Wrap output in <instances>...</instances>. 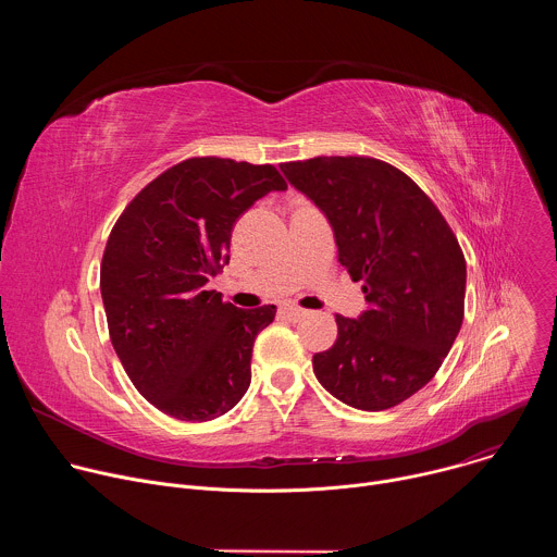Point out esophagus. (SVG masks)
Returning <instances> with one entry per match:
<instances>
[{
    "label": "esophagus",
    "mask_w": 557,
    "mask_h": 557,
    "mask_svg": "<svg viewBox=\"0 0 557 557\" xmlns=\"http://www.w3.org/2000/svg\"><path fill=\"white\" fill-rule=\"evenodd\" d=\"M282 312L288 317V320L297 322V320H301V317H304L308 310H304V308H299V306H295V304H286V306L282 308Z\"/></svg>",
    "instance_id": "1"
}]
</instances>
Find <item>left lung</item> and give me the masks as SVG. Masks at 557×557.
<instances>
[{
    "label": "left lung",
    "mask_w": 557,
    "mask_h": 557,
    "mask_svg": "<svg viewBox=\"0 0 557 557\" xmlns=\"http://www.w3.org/2000/svg\"><path fill=\"white\" fill-rule=\"evenodd\" d=\"M320 207L339 262L363 282L370 308L337 314V342L312 370L342 404L381 412L404 404L438 372L465 314L467 267L430 196L401 170L370 156H317L280 165Z\"/></svg>",
    "instance_id": "1"
}]
</instances>
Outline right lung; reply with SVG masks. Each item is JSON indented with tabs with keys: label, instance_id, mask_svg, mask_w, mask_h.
Listing matches in <instances>:
<instances>
[{
	"label": "right lung",
	"instance_id": "obj_1",
	"mask_svg": "<svg viewBox=\"0 0 557 557\" xmlns=\"http://www.w3.org/2000/svg\"><path fill=\"white\" fill-rule=\"evenodd\" d=\"M284 189L273 165L196 156L145 185L112 226L101 262L108 331L153 408L200 423L249 389L253 342L275 306L243 310L207 282L228 262L235 220Z\"/></svg>",
	"mask_w": 557,
	"mask_h": 557
}]
</instances>
